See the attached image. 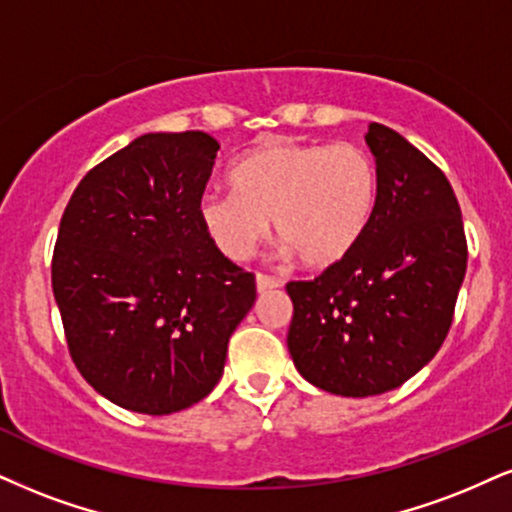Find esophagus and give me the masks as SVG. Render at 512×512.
I'll return each mask as SVG.
<instances>
[{
	"label": "esophagus",
	"mask_w": 512,
	"mask_h": 512,
	"mask_svg": "<svg viewBox=\"0 0 512 512\" xmlns=\"http://www.w3.org/2000/svg\"><path fill=\"white\" fill-rule=\"evenodd\" d=\"M256 287H258V292H266V289H275V287H280V280H277L275 275L258 273V275H256Z\"/></svg>",
	"instance_id": "1"
}]
</instances>
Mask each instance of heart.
<instances>
[{"mask_svg":"<svg viewBox=\"0 0 512 512\" xmlns=\"http://www.w3.org/2000/svg\"><path fill=\"white\" fill-rule=\"evenodd\" d=\"M232 192H206L199 218L232 261H244L268 235L308 268L339 263L363 237L377 199V166L363 147L270 142L230 168Z\"/></svg>","mask_w":512,"mask_h":512,"instance_id":"b5f03b06","label":"heart"}]
</instances>
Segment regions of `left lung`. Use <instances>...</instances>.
<instances>
[{
  "label": "left lung",
  "instance_id": "left-lung-1",
  "mask_svg": "<svg viewBox=\"0 0 512 512\" xmlns=\"http://www.w3.org/2000/svg\"><path fill=\"white\" fill-rule=\"evenodd\" d=\"M375 211L351 254L315 280L287 282L296 370L339 396L401 387L451 330L468 242L446 175L387 125L370 123Z\"/></svg>",
  "mask_w": 512,
  "mask_h": 512
}]
</instances>
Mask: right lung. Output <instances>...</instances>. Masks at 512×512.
Instances as JSON below:
<instances>
[{"label":"right lung","mask_w":512,"mask_h":512,"mask_svg":"<svg viewBox=\"0 0 512 512\" xmlns=\"http://www.w3.org/2000/svg\"><path fill=\"white\" fill-rule=\"evenodd\" d=\"M220 144L149 132L94 166L63 211L52 289L75 368L116 406L170 415L223 377L256 277L220 254L199 201Z\"/></svg>","instance_id":"1"}]
</instances>
